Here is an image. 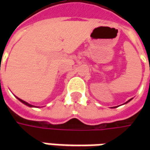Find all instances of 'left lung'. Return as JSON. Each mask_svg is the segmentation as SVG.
Masks as SVG:
<instances>
[{"mask_svg":"<svg viewBox=\"0 0 150 150\" xmlns=\"http://www.w3.org/2000/svg\"><path fill=\"white\" fill-rule=\"evenodd\" d=\"M132 100V99H130V100H128V101H127V102H125V104H127V103H129V101H130V100ZM113 108H116V107H113Z\"/></svg>","mask_w":150,"mask_h":150,"instance_id":"8db88e82","label":"left lung"}]
</instances>
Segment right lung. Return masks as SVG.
<instances>
[{"instance_id":"1","label":"right lung","mask_w":150,"mask_h":150,"mask_svg":"<svg viewBox=\"0 0 150 150\" xmlns=\"http://www.w3.org/2000/svg\"><path fill=\"white\" fill-rule=\"evenodd\" d=\"M17 98H18V100H20L21 102V103H22V104H25V105H26V106H28V107H30V108L35 107V106H34V105H32V104H29V103H27V102H25V101L22 100H21V99H19V98H18V97H17Z\"/></svg>"}]
</instances>
